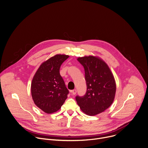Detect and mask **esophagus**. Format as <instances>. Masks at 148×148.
<instances>
[{
  "instance_id": "obj_1",
  "label": "esophagus",
  "mask_w": 148,
  "mask_h": 148,
  "mask_svg": "<svg viewBox=\"0 0 148 148\" xmlns=\"http://www.w3.org/2000/svg\"><path fill=\"white\" fill-rule=\"evenodd\" d=\"M71 93L72 94V95H75V94H76V89H74V90L71 91Z\"/></svg>"
}]
</instances>
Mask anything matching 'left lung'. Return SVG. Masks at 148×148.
<instances>
[{"mask_svg":"<svg viewBox=\"0 0 148 148\" xmlns=\"http://www.w3.org/2000/svg\"><path fill=\"white\" fill-rule=\"evenodd\" d=\"M77 61L84 69L87 90L83 96H76V101L84 113L96 115L108 109L114 100V77L107 64L98 58L86 56Z\"/></svg>","mask_w":148,"mask_h":148,"instance_id":"8db88e82","label":"left lung"}]
</instances>
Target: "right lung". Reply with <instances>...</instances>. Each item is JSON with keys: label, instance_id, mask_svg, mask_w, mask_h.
Here are the masks:
<instances>
[{"label": "right lung", "instance_id": "add662e5", "mask_svg": "<svg viewBox=\"0 0 148 148\" xmlns=\"http://www.w3.org/2000/svg\"><path fill=\"white\" fill-rule=\"evenodd\" d=\"M68 56L57 54L43 62L36 71L31 84L35 105L46 113L58 110L67 98L69 90L60 75V69Z\"/></svg>", "mask_w": 148, "mask_h": 148}]
</instances>
